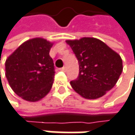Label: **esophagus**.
Returning <instances> with one entry per match:
<instances>
[{"label":"esophagus","instance_id":"34e87169","mask_svg":"<svg viewBox=\"0 0 135 135\" xmlns=\"http://www.w3.org/2000/svg\"><path fill=\"white\" fill-rule=\"evenodd\" d=\"M60 71H66V68L65 67H63L61 68H60Z\"/></svg>","mask_w":135,"mask_h":135}]
</instances>
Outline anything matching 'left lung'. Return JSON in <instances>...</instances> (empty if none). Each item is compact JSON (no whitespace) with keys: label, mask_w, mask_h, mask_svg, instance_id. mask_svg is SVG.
<instances>
[{"label":"left lung","mask_w":135,"mask_h":135,"mask_svg":"<svg viewBox=\"0 0 135 135\" xmlns=\"http://www.w3.org/2000/svg\"><path fill=\"white\" fill-rule=\"evenodd\" d=\"M79 64V74L71 81L73 89L87 99H97L116 84L123 71L120 55L101 40L83 37L66 41Z\"/></svg>","instance_id":"1"}]
</instances>
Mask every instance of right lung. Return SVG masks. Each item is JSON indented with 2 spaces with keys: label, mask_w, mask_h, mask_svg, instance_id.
Segmentation results:
<instances>
[{
  "label": "right lung",
  "mask_w": 135,
  "mask_h": 135,
  "mask_svg": "<svg viewBox=\"0 0 135 135\" xmlns=\"http://www.w3.org/2000/svg\"><path fill=\"white\" fill-rule=\"evenodd\" d=\"M53 44L37 37L23 43L5 62V75L16 94L27 101L42 99L51 89L54 66L49 52Z\"/></svg>",
  "instance_id": "obj_1"
}]
</instances>
